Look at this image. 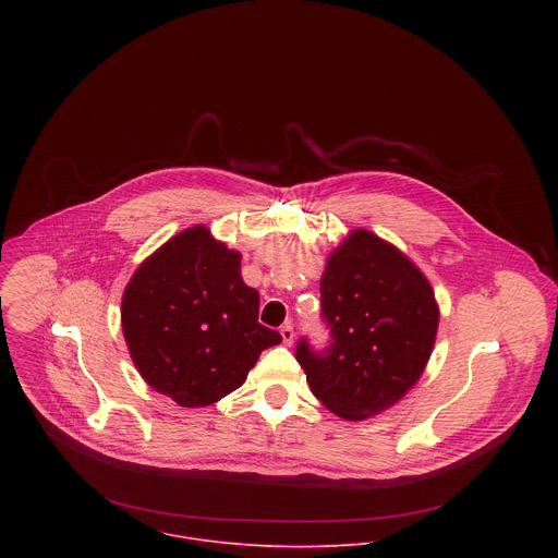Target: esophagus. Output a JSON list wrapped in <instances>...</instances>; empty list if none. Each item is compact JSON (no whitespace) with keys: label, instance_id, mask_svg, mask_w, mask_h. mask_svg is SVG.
I'll return each mask as SVG.
<instances>
[{"label":"esophagus","instance_id":"34e87169","mask_svg":"<svg viewBox=\"0 0 558 558\" xmlns=\"http://www.w3.org/2000/svg\"><path fill=\"white\" fill-rule=\"evenodd\" d=\"M279 332H281L286 345H292V343H294V328H292V324H283V326L279 328Z\"/></svg>","mask_w":558,"mask_h":558}]
</instances>
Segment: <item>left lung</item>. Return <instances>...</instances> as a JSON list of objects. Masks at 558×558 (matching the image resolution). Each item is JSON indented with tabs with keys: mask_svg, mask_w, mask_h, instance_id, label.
<instances>
[{
	"mask_svg": "<svg viewBox=\"0 0 558 558\" xmlns=\"http://www.w3.org/2000/svg\"><path fill=\"white\" fill-rule=\"evenodd\" d=\"M319 294L332 343L324 354L305 339L296 348L312 393L348 421L389 410L418 383L436 343L440 310L427 277L359 228L328 255Z\"/></svg>",
	"mask_w": 558,
	"mask_h": 558,
	"instance_id": "8db88e82",
	"label": "left lung"
}]
</instances>
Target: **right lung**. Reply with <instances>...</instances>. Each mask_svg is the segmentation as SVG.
<instances>
[{
    "label": "right lung",
    "instance_id": "right-lung-1",
    "mask_svg": "<svg viewBox=\"0 0 558 558\" xmlns=\"http://www.w3.org/2000/svg\"><path fill=\"white\" fill-rule=\"evenodd\" d=\"M257 312L239 251L193 226L140 264L120 316L142 378L182 408H204L236 391L262 350L281 343Z\"/></svg>",
    "mask_w": 558,
    "mask_h": 558
}]
</instances>
